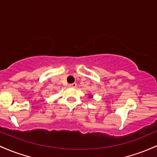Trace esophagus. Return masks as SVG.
<instances>
[{"instance_id": "34e87169", "label": "esophagus", "mask_w": 157, "mask_h": 157, "mask_svg": "<svg viewBox=\"0 0 157 157\" xmlns=\"http://www.w3.org/2000/svg\"><path fill=\"white\" fill-rule=\"evenodd\" d=\"M76 84L75 83H73V84H70L69 85V87H72V88H75L76 87Z\"/></svg>"}]
</instances>
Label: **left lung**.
<instances>
[{
    "label": "left lung",
    "mask_w": 157,
    "mask_h": 157,
    "mask_svg": "<svg viewBox=\"0 0 157 157\" xmlns=\"http://www.w3.org/2000/svg\"><path fill=\"white\" fill-rule=\"evenodd\" d=\"M93 97V96H92V95H91V96H89V98H92Z\"/></svg>",
    "instance_id": "left-lung-1"
}]
</instances>
